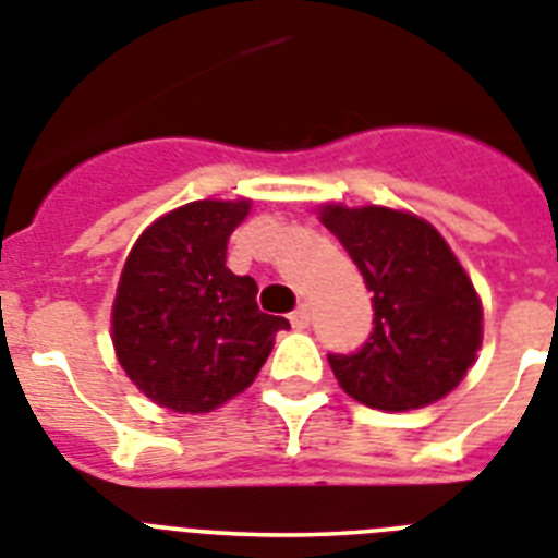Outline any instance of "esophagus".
<instances>
[{
	"instance_id": "34e87169",
	"label": "esophagus",
	"mask_w": 558,
	"mask_h": 558,
	"mask_svg": "<svg viewBox=\"0 0 558 558\" xmlns=\"http://www.w3.org/2000/svg\"><path fill=\"white\" fill-rule=\"evenodd\" d=\"M310 320H312V312L306 303H301V306H298V310L289 315V324H292L294 329H306V326H310Z\"/></svg>"
}]
</instances>
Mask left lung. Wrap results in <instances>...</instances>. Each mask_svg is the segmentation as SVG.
<instances>
[{"label":"left lung","instance_id":"left-lung-1","mask_svg":"<svg viewBox=\"0 0 558 558\" xmlns=\"http://www.w3.org/2000/svg\"><path fill=\"white\" fill-rule=\"evenodd\" d=\"M320 215L373 292L364 347L329 355L343 392L373 410L407 412L459 387L482 347V303L441 234L384 206Z\"/></svg>","mask_w":558,"mask_h":558}]
</instances>
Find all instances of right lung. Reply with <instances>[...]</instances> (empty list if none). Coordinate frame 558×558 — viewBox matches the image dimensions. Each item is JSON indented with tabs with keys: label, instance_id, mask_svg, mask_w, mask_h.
<instances>
[{
	"label": "right lung",
	"instance_id": "obj_1",
	"mask_svg": "<svg viewBox=\"0 0 558 558\" xmlns=\"http://www.w3.org/2000/svg\"><path fill=\"white\" fill-rule=\"evenodd\" d=\"M248 201H194L134 243L111 332L122 369L151 401L208 412L255 381L287 318L257 310V283L226 266Z\"/></svg>",
	"mask_w": 558,
	"mask_h": 558
}]
</instances>
